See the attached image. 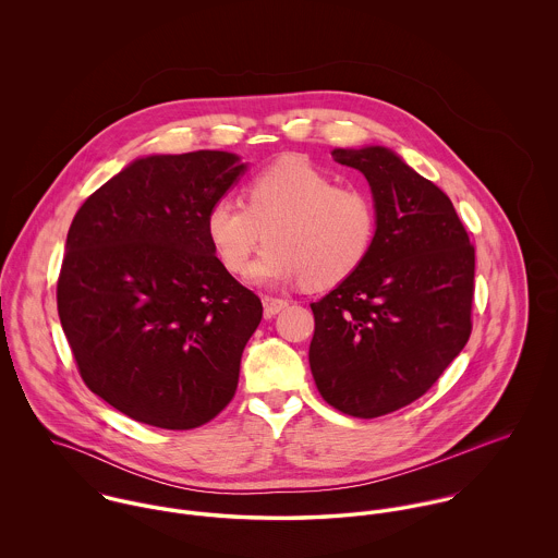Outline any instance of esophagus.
<instances>
[{
	"label": "esophagus",
	"instance_id": "obj_1",
	"mask_svg": "<svg viewBox=\"0 0 558 558\" xmlns=\"http://www.w3.org/2000/svg\"><path fill=\"white\" fill-rule=\"evenodd\" d=\"M262 305H264V314H266L268 318H272V316H277L279 312H283V310L288 307V301L275 299V296H264V299H262Z\"/></svg>",
	"mask_w": 558,
	"mask_h": 558
}]
</instances>
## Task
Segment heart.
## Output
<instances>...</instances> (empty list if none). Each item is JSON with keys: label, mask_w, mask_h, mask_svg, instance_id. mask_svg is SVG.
Instances as JSON below:
<instances>
[{"label": "heart", "mask_w": 558, "mask_h": 558, "mask_svg": "<svg viewBox=\"0 0 558 558\" xmlns=\"http://www.w3.org/2000/svg\"><path fill=\"white\" fill-rule=\"evenodd\" d=\"M244 204L219 197L206 213V236L219 262L242 275L253 253L270 242L251 279L324 290L354 275L372 253L378 215L372 197L356 186L335 184L318 165L283 157L255 173Z\"/></svg>", "instance_id": "obj_1"}]
</instances>
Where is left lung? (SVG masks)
I'll return each instance as SVG.
<instances>
[{
	"label": "left lung",
	"mask_w": 558,
	"mask_h": 558,
	"mask_svg": "<svg viewBox=\"0 0 558 558\" xmlns=\"http://www.w3.org/2000/svg\"><path fill=\"white\" fill-rule=\"evenodd\" d=\"M374 195L365 264L312 303L310 365L319 396L376 418L425 396L473 330L475 246L451 199L383 146L332 150Z\"/></svg>",
	"instance_id": "8db88e82"
}]
</instances>
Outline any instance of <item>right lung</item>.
I'll list each match as a JSON object with an SVG mask.
<instances>
[{"label": "right lung", "mask_w": 558, "mask_h": 558, "mask_svg": "<svg viewBox=\"0 0 558 558\" xmlns=\"http://www.w3.org/2000/svg\"><path fill=\"white\" fill-rule=\"evenodd\" d=\"M244 169L219 150L137 159L71 223L64 335L87 389L140 423L193 429L236 393L262 301L215 255L206 213Z\"/></svg>", "instance_id": "obj_1"}]
</instances>
